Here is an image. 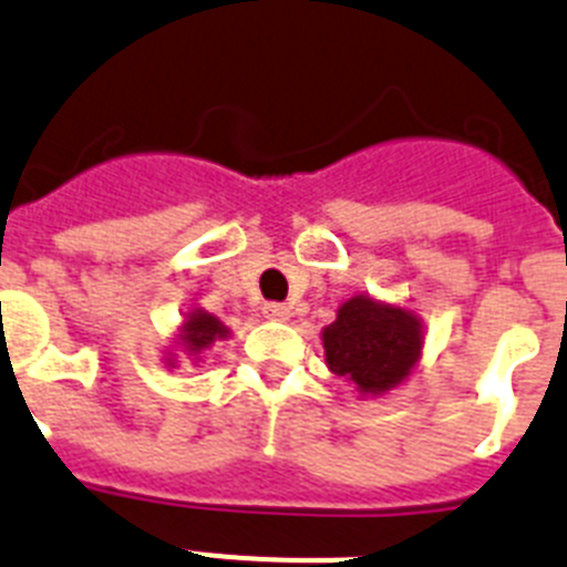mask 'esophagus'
Returning a JSON list of instances; mask_svg holds the SVG:
<instances>
[{
    "label": "esophagus",
    "mask_w": 567,
    "mask_h": 567,
    "mask_svg": "<svg viewBox=\"0 0 567 567\" xmlns=\"http://www.w3.org/2000/svg\"><path fill=\"white\" fill-rule=\"evenodd\" d=\"M262 311H265V317L274 319V322H288V319H290V308H288V305H282V302H268Z\"/></svg>",
    "instance_id": "esophagus-1"
}]
</instances>
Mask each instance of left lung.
<instances>
[{"mask_svg": "<svg viewBox=\"0 0 567 567\" xmlns=\"http://www.w3.org/2000/svg\"><path fill=\"white\" fill-rule=\"evenodd\" d=\"M324 365L351 382L359 400L385 396L408 382L425 348V324L411 308L357 293L322 328Z\"/></svg>", "mask_w": 567, "mask_h": 567, "instance_id": "8db88e82", "label": "left lung"}]
</instances>
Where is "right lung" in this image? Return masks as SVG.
<instances>
[{"instance_id":"add662e5","label":"right lung","mask_w":567,"mask_h":567,"mask_svg":"<svg viewBox=\"0 0 567 567\" xmlns=\"http://www.w3.org/2000/svg\"><path fill=\"white\" fill-rule=\"evenodd\" d=\"M230 328L219 317L208 313L205 308H190L185 317H182L179 328L174 333V344L165 351V368H179V353L185 359H190V365H199L205 359V351L214 348V342L219 339H228Z\"/></svg>"}]
</instances>
